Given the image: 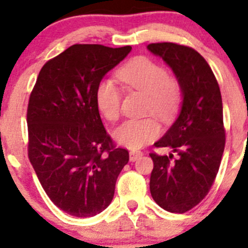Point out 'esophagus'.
<instances>
[{
    "instance_id": "obj_1",
    "label": "esophagus",
    "mask_w": 248,
    "mask_h": 248,
    "mask_svg": "<svg viewBox=\"0 0 248 248\" xmlns=\"http://www.w3.org/2000/svg\"><path fill=\"white\" fill-rule=\"evenodd\" d=\"M141 155H142V152H140V151H131L129 152V159H131L132 162H134V161H137V159H138Z\"/></svg>"
}]
</instances>
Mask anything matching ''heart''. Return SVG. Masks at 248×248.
Masks as SVG:
<instances>
[{
	"label": "heart",
	"mask_w": 248,
	"mask_h": 248,
	"mask_svg": "<svg viewBox=\"0 0 248 248\" xmlns=\"http://www.w3.org/2000/svg\"><path fill=\"white\" fill-rule=\"evenodd\" d=\"M117 78L127 86L149 94V112L167 120L175 114L181 101V87L176 78L147 56L129 60L117 71ZM98 108L107 120L115 122L121 114V91L111 80H102L96 90ZM161 133L154 119L127 120L115 131L117 142L129 149H140Z\"/></svg>",
	"instance_id": "1"
}]
</instances>
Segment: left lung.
<instances>
[{"label": "left lung", "mask_w": 248, "mask_h": 248, "mask_svg": "<svg viewBox=\"0 0 248 248\" xmlns=\"http://www.w3.org/2000/svg\"><path fill=\"white\" fill-rule=\"evenodd\" d=\"M147 49L171 67L184 94L177 120L155 142L177 156L150 154V192L162 209L184 214L207 196L218 172L226 145L221 91L211 67L193 47L163 42Z\"/></svg>", "instance_id": "obj_1"}]
</instances>
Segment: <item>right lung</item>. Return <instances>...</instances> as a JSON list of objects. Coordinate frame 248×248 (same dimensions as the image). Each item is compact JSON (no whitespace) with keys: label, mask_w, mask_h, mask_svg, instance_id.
Listing matches in <instances>:
<instances>
[{"label":"right lung","mask_w":248,"mask_h":248,"mask_svg":"<svg viewBox=\"0 0 248 248\" xmlns=\"http://www.w3.org/2000/svg\"><path fill=\"white\" fill-rule=\"evenodd\" d=\"M131 50L74 44L42 67L30 94L29 159L50 201L72 216L107 209L128 163L104 128L96 90Z\"/></svg>","instance_id":"right-lung-1"}]
</instances>
